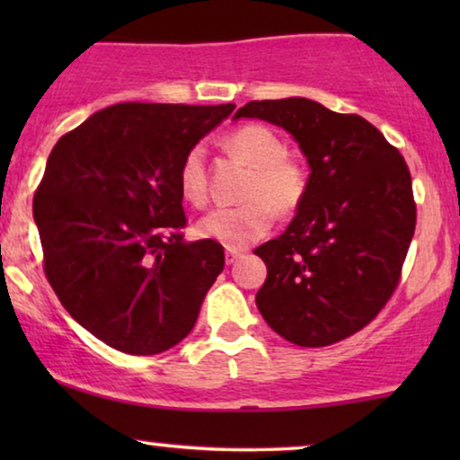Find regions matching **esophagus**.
Returning a JSON list of instances; mask_svg holds the SVG:
<instances>
[{"label": "esophagus", "instance_id": "obj_1", "mask_svg": "<svg viewBox=\"0 0 460 460\" xmlns=\"http://www.w3.org/2000/svg\"><path fill=\"white\" fill-rule=\"evenodd\" d=\"M244 255V251H240V248H226V252H225V261L229 263H235L237 260H240V257Z\"/></svg>", "mask_w": 460, "mask_h": 460}]
</instances>
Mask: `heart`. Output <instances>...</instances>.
<instances>
[{
	"label": "heart",
	"mask_w": 460,
	"mask_h": 460,
	"mask_svg": "<svg viewBox=\"0 0 460 460\" xmlns=\"http://www.w3.org/2000/svg\"><path fill=\"white\" fill-rule=\"evenodd\" d=\"M226 151L251 168L235 208H220L199 220L197 234L226 248H246L270 231L274 214L292 216L305 203L307 168L288 155L285 142L266 125H242L225 140ZM179 192L194 208L209 197L203 146H192L179 164Z\"/></svg>",
	"instance_id": "1"
}]
</instances>
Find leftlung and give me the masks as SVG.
Here are the masks:
<instances>
[{"label": "left lung", "instance_id": "8db88e82", "mask_svg": "<svg viewBox=\"0 0 460 460\" xmlns=\"http://www.w3.org/2000/svg\"><path fill=\"white\" fill-rule=\"evenodd\" d=\"M294 136L311 175L305 203L277 240L255 248L268 268L257 309L296 346L355 335L392 298L415 234L404 157L363 116L303 97L251 102L234 119Z\"/></svg>", "mask_w": 460, "mask_h": 460}]
</instances>
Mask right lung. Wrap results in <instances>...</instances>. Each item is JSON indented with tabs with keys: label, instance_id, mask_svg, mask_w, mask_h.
I'll return each instance as SVG.
<instances>
[{
	"label": "right lung",
	"instance_id": "1",
	"mask_svg": "<svg viewBox=\"0 0 460 460\" xmlns=\"http://www.w3.org/2000/svg\"><path fill=\"white\" fill-rule=\"evenodd\" d=\"M234 108L116 103L51 149L31 205L45 277L103 344L157 355L192 331L225 251L183 240L179 164Z\"/></svg>",
	"mask_w": 460,
	"mask_h": 460
}]
</instances>
